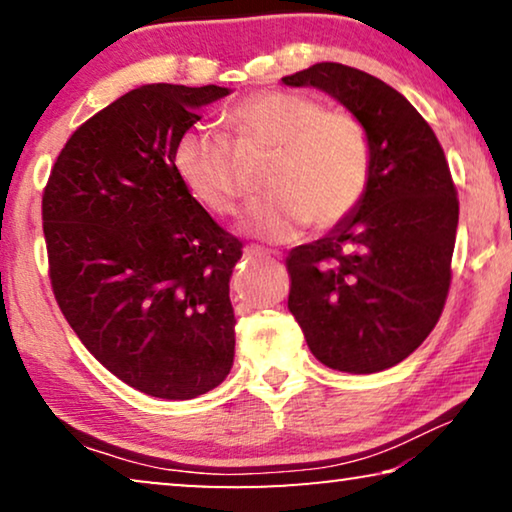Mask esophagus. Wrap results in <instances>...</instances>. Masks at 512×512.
Returning a JSON list of instances; mask_svg holds the SVG:
<instances>
[{"label": "esophagus", "instance_id": "esophagus-1", "mask_svg": "<svg viewBox=\"0 0 512 512\" xmlns=\"http://www.w3.org/2000/svg\"><path fill=\"white\" fill-rule=\"evenodd\" d=\"M249 251H251V254H256V256H265V258L275 256V254H272V251H265V249H261V247H249Z\"/></svg>", "mask_w": 512, "mask_h": 512}]
</instances>
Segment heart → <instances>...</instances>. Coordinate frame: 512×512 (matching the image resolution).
<instances>
[{
    "instance_id": "obj_1",
    "label": "heart",
    "mask_w": 512,
    "mask_h": 512,
    "mask_svg": "<svg viewBox=\"0 0 512 512\" xmlns=\"http://www.w3.org/2000/svg\"><path fill=\"white\" fill-rule=\"evenodd\" d=\"M240 149H275L265 191L242 216V228L272 242L296 240L314 223L331 228L359 205L370 177L366 128L342 109H324L310 95L263 90L228 116ZM181 186L207 212L228 216L240 200L233 144L209 125L181 132L172 149Z\"/></svg>"
}]
</instances>
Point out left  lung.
<instances>
[{
	"instance_id": "left-lung-1",
	"label": "left lung",
	"mask_w": 512,
	"mask_h": 512,
	"mask_svg": "<svg viewBox=\"0 0 512 512\" xmlns=\"http://www.w3.org/2000/svg\"><path fill=\"white\" fill-rule=\"evenodd\" d=\"M282 83L324 90L370 144L359 205L286 258L289 310L324 366L380 373L422 345L450 291L459 200L443 146L398 90L361 69L319 62Z\"/></svg>"
}]
</instances>
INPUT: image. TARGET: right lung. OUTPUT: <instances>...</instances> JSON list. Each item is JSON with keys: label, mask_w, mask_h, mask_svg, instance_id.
I'll list each match as a JSON object with an SVG mask.
<instances>
[{"label": "right lung", "mask_w": 512, "mask_h": 512, "mask_svg": "<svg viewBox=\"0 0 512 512\" xmlns=\"http://www.w3.org/2000/svg\"><path fill=\"white\" fill-rule=\"evenodd\" d=\"M221 86H139L88 118L55 160L41 216L62 314L109 373L186 401L233 368L230 275L242 242L181 186L172 149Z\"/></svg>", "instance_id": "right-lung-1"}]
</instances>
